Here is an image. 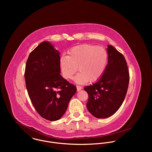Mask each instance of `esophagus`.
I'll use <instances>...</instances> for the list:
<instances>
[{"mask_svg": "<svg viewBox=\"0 0 152 152\" xmlns=\"http://www.w3.org/2000/svg\"><path fill=\"white\" fill-rule=\"evenodd\" d=\"M77 91H80L81 89H82V87H81V86H77Z\"/></svg>", "mask_w": 152, "mask_h": 152, "instance_id": "esophagus-1", "label": "esophagus"}]
</instances>
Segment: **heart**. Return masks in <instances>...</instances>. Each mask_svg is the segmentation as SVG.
<instances>
[{
  "instance_id": "obj_1",
  "label": "heart",
  "mask_w": 152,
  "mask_h": 152,
  "mask_svg": "<svg viewBox=\"0 0 152 152\" xmlns=\"http://www.w3.org/2000/svg\"><path fill=\"white\" fill-rule=\"evenodd\" d=\"M108 62L106 50L100 46L83 44L71 48L67 56L60 58V65L63 77L69 80L77 71L80 72L74 78L77 84H84L89 80L98 81L103 75Z\"/></svg>"
}]
</instances>
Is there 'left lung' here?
<instances>
[{
	"instance_id": "obj_1",
	"label": "left lung",
	"mask_w": 152,
	"mask_h": 152,
	"mask_svg": "<svg viewBox=\"0 0 152 152\" xmlns=\"http://www.w3.org/2000/svg\"><path fill=\"white\" fill-rule=\"evenodd\" d=\"M108 64L102 77L84 88L88 94L87 108L95 118H107L122 105L129 82V74L124 56L108 45Z\"/></svg>"
}]
</instances>
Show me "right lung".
I'll return each mask as SVG.
<instances>
[{
    "label": "right lung",
    "instance_id": "right-lung-1",
    "mask_svg": "<svg viewBox=\"0 0 152 152\" xmlns=\"http://www.w3.org/2000/svg\"><path fill=\"white\" fill-rule=\"evenodd\" d=\"M60 52L49 42H43L28 57L24 78L28 96L44 119L55 121L64 114L77 91L60 75Z\"/></svg>",
    "mask_w": 152,
    "mask_h": 152
}]
</instances>
